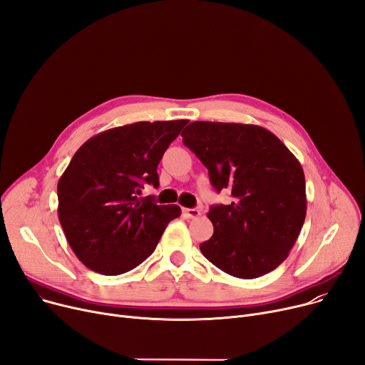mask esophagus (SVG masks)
Wrapping results in <instances>:
<instances>
[{
    "label": "esophagus",
    "instance_id": "obj_1",
    "mask_svg": "<svg viewBox=\"0 0 365 365\" xmlns=\"http://www.w3.org/2000/svg\"><path fill=\"white\" fill-rule=\"evenodd\" d=\"M182 213L186 219H197L201 216V212L198 208H183Z\"/></svg>",
    "mask_w": 365,
    "mask_h": 365
}]
</instances>
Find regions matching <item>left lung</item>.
I'll list each match as a JSON object with an SVG mask.
<instances>
[{
	"mask_svg": "<svg viewBox=\"0 0 365 365\" xmlns=\"http://www.w3.org/2000/svg\"><path fill=\"white\" fill-rule=\"evenodd\" d=\"M182 138L217 192L229 189L234 198L210 208L215 232L200 245L204 257L242 279L274 271L289 256L306 217L297 158L274 133L253 124L195 121Z\"/></svg>",
	"mask_w": 365,
	"mask_h": 365,
	"instance_id": "left-lung-1",
	"label": "left lung"
}]
</instances>
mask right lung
<instances>
[{"label":"right lung","mask_w":365,"mask_h":365,"mask_svg":"<svg viewBox=\"0 0 365 365\" xmlns=\"http://www.w3.org/2000/svg\"><path fill=\"white\" fill-rule=\"evenodd\" d=\"M187 120L140 121L96 134L75 152L57 183L59 220L75 256L102 275H121L146 260L179 205L140 198L158 187L157 167Z\"/></svg>","instance_id":"right-lung-1"}]
</instances>
